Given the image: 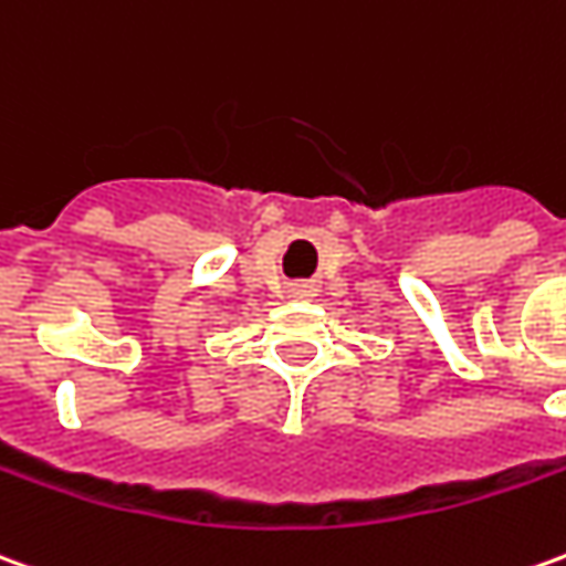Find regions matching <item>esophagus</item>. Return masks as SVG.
Here are the masks:
<instances>
[{
    "label": "esophagus",
    "instance_id": "1",
    "mask_svg": "<svg viewBox=\"0 0 566 566\" xmlns=\"http://www.w3.org/2000/svg\"><path fill=\"white\" fill-rule=\"evenodd\" d=\"M291 296L306 300V296H312V284H294V287H291Z\"/></svg>",
    "mask_w": 566,
    "mask_h": 566
}]
</instances>
